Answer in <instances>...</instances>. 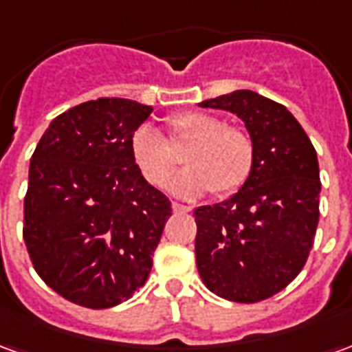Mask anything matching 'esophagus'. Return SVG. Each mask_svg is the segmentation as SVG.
<instances>
[{
	"mask_svg": "<svg viewBox=\"0 0 352 352\" xmlns=\"http://www.w3.org/2000/svg\"><path fill=\"white\" fill-rule=\"evenodd\" d=\"M173 211L175 213H190V207L188 206H183V204H177V201H173Z\"/></svg>",
	"mask_w": 352,
	"mask_h": 352,
	"instance_id": "34e87169",
	"label": "esophagus"
}]
</instances>
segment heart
<instances>
[{
    "label": "heart",
    "instance_id": "heart-1",
    "mask_svg": "<svg viewBox=\"0 0 352 352\" xmlns=\"http://www.w3.org/2000/svg\"><path fill=\"white\" fill-rule=\"evenodd\" d=\"M183 143H192L183 154L186 169L169 184L179 198L196 199L211 190L214 196H230L251 175L254 143L247 131L226 126L213 113L184 111L169 118V141L151 124H141L131 133V158L146 183L156 188L168 184L179 164L170 146L179 148Z\"/></svg>",
    "mask_w": 352,
    "mask_h": 352
}]
</instances>
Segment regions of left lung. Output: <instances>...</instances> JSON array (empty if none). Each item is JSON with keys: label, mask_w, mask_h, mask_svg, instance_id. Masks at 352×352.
<instances>
[{"label": "left lung", "mask_w": 352, "mask_h": 352, "mask_svg": "<svg viewBox=\"0 0 352 352\" xmlns=\"http://www.w3.org/2000/svg\"><path fill=\"white\" fill-rule=\"evenodd\" d=\"M199 107L237 115L254 143L243 186L194 211L199 277L224 300L262 302L287 287L309 256L320 196L317 153L292 113L256 92L236 90Z\"/></svg>", "instance_id": "obj_1"}]
</instances>
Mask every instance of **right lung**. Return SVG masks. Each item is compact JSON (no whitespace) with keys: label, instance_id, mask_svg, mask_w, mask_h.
I'll return each instance as SVG.
<instances>
[{"label":"right lung","instance_id":"obj_1","mask_svg":"<svg viewBox=\"0 0 352 352\" xmlns=\"http://www.w3.org/2000/svg\"><path fill=\"white\" fill-rule=\"evenodd\" d=\"M153 113L122 98L58 115L30 160L24 241L35 272L69 302L107 309L145 285L171 201L131 158Z\"/></svg>","mask_w":352,"mask_h":352}]
</instances>
